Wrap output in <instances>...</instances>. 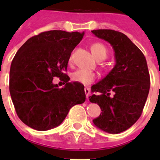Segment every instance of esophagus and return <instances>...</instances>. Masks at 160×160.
I'll list each match as a JSON object with an SVG mask.
<instances>
[{
    "label": "esophagus",
    "instance_id": "1",
    "mask_svg": "<svg viewBox=\"0 0 160 160\" xmlns=\"http://www.w3.org/2000/svg\"><path fill=\"white\" fill-rule=\"evenodd\" d=\"M84 90H85V94H86V96H87V98H88L89 96H90V88H88V87H85Z\"/></svg>",
    "mask_w": 160,
    "mask_h": 160
}]
</instances>
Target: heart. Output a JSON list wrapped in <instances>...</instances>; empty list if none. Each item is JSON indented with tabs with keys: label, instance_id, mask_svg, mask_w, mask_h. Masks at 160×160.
I'll return each instance as SVG.
<instances>
[{
	"label": "heart",
	"instance_id": "1",
	"mask_svg": "<svg viewBox=\"0 0 160 160\" xmlns=\"http://www.w3.org/2000/svg\"><path fill=\"white\" fill-rule=\"evenodd\" d=\"M91 52L96 59L106 58L107 54V49L104 45L102 43H94L90 47ZM71 78L73 82L81 83V84L88 85L94 81L96 78V74L92 71L87 70L86 69H78L75 70L71 74Z\"/></svg>",
	"mask_w": 160,
	"mask_h": 160
}]
</instances>
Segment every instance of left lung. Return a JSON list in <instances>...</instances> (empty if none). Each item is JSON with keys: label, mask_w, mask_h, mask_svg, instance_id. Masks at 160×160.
<instances>
[{"label": "left lung", "mask_w": 160, "mask_h": 160, "mask_svg": "<svg viewBox=\"0 0 160 160\" xmlns=\"http://www.w3.org/2000/svg\"><path fill=\"white\" fill-rule=\"evenodd\" d=\"M91 32L111 44L115 59L111 72L91 87L94 94L90 101L98 104L102 111L93 122L102 131L118 134L141 116L150 90L148 64L142 51L122 32L112 29Z\"/></svg>", "instance_id": "8db88e82"}]
</instances>
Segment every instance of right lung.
<instances>
[{
    "instance_id": "obj_1",
    "label": "right lung",
    "mask_w": 160,
    "mask_h": 160,
    "mask_svg": "<svg viewBox=\"0 0 160 160\" xmlns=\"http://www.w3.org/2000/svg\"><path fill=\"white\" fill-rule=\"evenodd\" d=\"M84 32L50 30L28 39L11 63L9 92L17 114L29 128L47 131L60 125L72 107L86 101L84 86L64 73ZM54 77L66 84H53Z\"/></svg>"
}]
</instances>
